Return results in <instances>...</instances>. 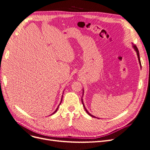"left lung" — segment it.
Returning a JSON list of instances; mask_svg holds the SVG:
<instances>
[{"label": "left lung", "instance_id": "8db88e82", "mask_svg": "<svg viewBox=\"0 0 150 150\" xmlns=\"http://www.w3.org/2000/svg\"><path fill=\"white\" fill-rule=\"evenodd\" d=\"M133 46V48L134 49V50H135V52H137V57H138V59H139V63H140V64L141 65V62H140V55H139V50H138V48L137 47V46L135 45H132ZM82 105H83V108H84V109H85V110H86V111L87 112V113L88 114V115H90L91 116H92V117H96L95 116H93V115H92L91 113L90 112H88V111L87 110V109L86 108V107H85V106H84V104H83V100H82Z\"/></svg>", "mask_w": 150, "mask_h": 150}]
</instances>
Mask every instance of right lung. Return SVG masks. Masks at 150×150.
Segmentation results:
<instances>
[{"label": "right lung", "instance_id": "obj_1", "mask_svg": "<svg viewBox=\"0 0 150 150\" xmlns=\"http://www.w3.org/2000/svg\"><path fill=\"white\" fill-rule=\"evenodd\" d=\"M62 97H63V96H62ZM62 99H63V98H62V100H61V101H60V103H59V105H58V107H57V109H56V110H55V111H54V112H53V113H52V115H53V114H55V112H57V110H58V107H59V105H60V104H61V103H62Z\"/></svg>", "mask_w": 150, "mask_h": 150}]
</instances>
